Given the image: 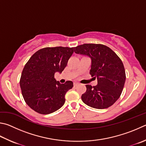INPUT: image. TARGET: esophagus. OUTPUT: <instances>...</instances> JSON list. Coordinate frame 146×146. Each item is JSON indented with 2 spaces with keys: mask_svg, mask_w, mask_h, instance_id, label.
<instances>
[{
  "mask_svg": "<svg viewBox=\"0 0 146 146\" xmlns=\"http://www.w3.org/2000/svg\"><path fill=\"white\" fill-rule=\"evenodd\" d=\"M78 85V83H77V82H74L73 83V86L75 87H76Z\"/></svg>",
  "mask_w": 146,
  "mask_h": 146,
  "instance_id": "obj_1",
  "label": "esophagus"
}]
</instances>
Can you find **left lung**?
Instances as JSON below:
<instances>
[{
  "label": "left lung",
  "instance_id": "obj_1",
  "mask_svg": "<svg viewBox=\"0 0 146 146\" xmlns=\"http://www.w3.org/2000/svg\"><path fill=\"white\" fill-rule=\"evenodd\" d=\"M74 51L91 58L90 75L98 80L96 86L86 85L82 100L97 109L112 106L120 97L126 80L125 70L120 58L109 47L101 44H84L74 48Z\"/></svg>",
  "mask_w": 146,
  "mask_h": 146
}]
</instances>
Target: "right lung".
<instances>
[{"instance_id":"add662e5","label":"right lung","mask_w":146,"mask_h":146,"mask_svg":"<svg viewBox=\"0 0 146 146\" xmlns=\"http://www.w3.org/2000/svg\"><path fill=\"white\" fill-rule=\"evenodd\" d=\"M74 48L46 47L32 55L22 71L20 86L25 103L35 112L49 114L65 103V94L73 82L60 84L54 78L62 73L73 54Z\"/></svg>"}]
</instances>
